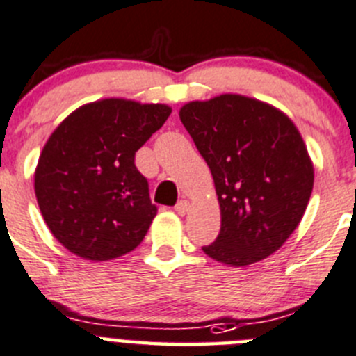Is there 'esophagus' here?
<instances>
[{"instance_id":"34e87169","label":"esophagus","mask_w":356,"mask_h":356,"mask_svg":"<svg viewBox=\"0 0 356 356\" xmlns=\"http://www.w3.org/2000/svg\"><path fill=\"white\" fill-rule=\"evenodd\" d=\"M188 209H189L188 200H181V202H177V205H175V212H177L179 216H184V213L188 212Z\"/></svg>"}]
</instances>
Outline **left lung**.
Instances as JSON below:
<instances>
[{"mask_svg": "<svg viewBox=\"0 0 356 356\" xmlns=\"http://www.w3.org/2000/svg\"><path fill=\"white\" fill-rule=\"evenodd\" d=\"M179 116L219 196L220 231L202 250L236 268L277 252L313 191V165L294 123L264 102L234 94L189 102Z\"/></svg>", "mask_w": 356, "mask_h": 356, "instance_id": "left-lung-1", "label": "left lung"}]
</instances>
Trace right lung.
<instances>
[{
    "label": "right lung",
    "mask_w": 356,
    "mask_h": 356,
    "mask_svg": "<svg viewBox=\"0 0 356 356\" xmlns=\"http://www.w3.org/2000/svg\"><path fill=\"white\" fill-rule=\"evenodd\" d=\"M172 109L104 99L76 109L41 151L34 191L55 238L88 261H109L146 236L156 205L136 153Z\"/></svg>",
    "instance_id": "obj_1"
}]
</instances>
